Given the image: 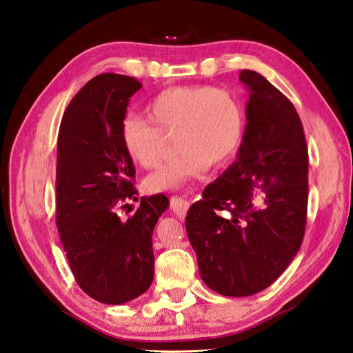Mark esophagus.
<instances>
[{"mask_svg":"<svg viewBox=\"0 0 353 353\" xmlns=\"http://www.w3.org/2000/svg\"><path fill=\"white\" fill-rule=\"evenodd\" d=\"M170 205H171V210L172 213H174L179 219H183L185 216H187V211H188V202L183 201L182 197H171L170 199Z\"/></svg>","mask_w":353,"mask_h":353,"instance_id":"1","label":"esophagus"}]
</instances>
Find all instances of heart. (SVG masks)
<instances>
[{
    "label": "heart",
    "instance_id": "obj_1",
    "mask_svg": "<svg viewBox=\"0 0 353 353\" xmlns=\"http://www.w3.org/2000/svg\"><path fill=\"white\" fill-rule=\"evenodd\" d=\"M150 119L128 114L120 139L134 163L151 168L160 156V131L176 130L177 154L145 179L151 193L176 190L234 157L245 134V111L234 94L211 86H172L146 105Z\"/></svg>",
    "mask_w": 353,
    "mask_h": 353
}]
</instances>
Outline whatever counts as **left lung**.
I'll use <instances>...</instances> for the list:
<instances>
[{"label": "left lung", "mask_w": 353, "mask_h": 353, "mask_svg": "<svg viewBox=\"0 0 353 353\" xmlns=\"http://www.w3.org/2000/svg\"><path fill=\"white\" fill-rule=\"evenodd\" d=\"M239 80L248 101L238 157L185 217L202 281L234 298L262 292L290 265L309 197V154L292 101L254 70H241Z\"/></svg>", "instance_id": "left-lung-1"}]
</instances>
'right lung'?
Instances as JSON below:
<instances>
[{
    "instance_id": "add662e5",
    "label": "right lung",
    "mask_w": 353,
    "mask_h": 353,
    "mask_svg": "<svg viewBox=\"0 0 353 353\" xmlns=\"http://www.w3.org/2000/svg\"><path fill=\"white\" fill-rule=\"evenodd\" d=\"M140 88L128 75L94 77L68 105L57 143V227L69 267L83 292L111 305L150 288L152 232L170 205L163 194L142 197L130 219L117 214L119 203L137 193L120 126Z\"/></svg>"
}]
</instances>
